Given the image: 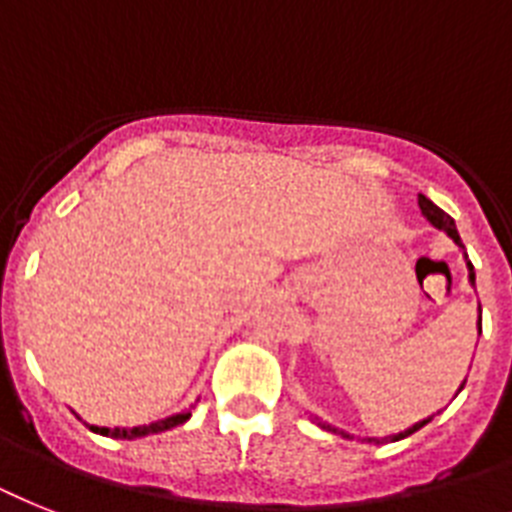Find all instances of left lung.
Masks as SVG:
<instances>
[{"mask_svg":"<svg viewBox=\"0 0 512 512\" xmlns=\"http://www.w3.org/2000/svg\"><path fill=\"white\" fill-rule=\"evenodd\" d=\"M418 205H421V213L426 215V220H429L431 226H434V228H439V231H444V234L450 236L452 242L458 244L460 249H465V247H463V242H460V234H458V228H455V220H452L450 215L444 213V210H439V207H436L434 202H431V199H426V197H423V194H418ZM465 260H468V255H465ZM468 281H471V286L476 284V273H473V265H471V260H468ZM479 313H481V307H479ZM479 334H481V315H479ZM463 386H465V381H463V384H460V389H458V392H463ZM431 418H434V415H431ZM431 418H423V421L413 423V426H410V429L400 431V434L384 436V439H368V442H389V439H392V442H400V439H405V436H410V434H415V431H418V429H423V426H426V423H429ZM318 426H323V429H328V431H336V434H342V436H350V434H347V431H339V429H334V426H328V423H318Z\"/></svg>","mask_w":512,"mask_h":512,"instance_id":"left-lung-1","label":"left lung"}]
</instances>
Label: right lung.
I'll return each mask as SVG.
<instances>
[{
    "instance_id": "add662e5",
    "label": "right lung",
    "mask_w": 512,
    "mask_h": 512,
    "mask_svg": "<svg viewBox=\"0 0 512 512\" xmlns=\"http://www.w3.org/2000/svg\"><path fill=\"white\" fill-rule=\"evenodd\" d=\"M191 410H181V413L170 415V418H162V421L155 423H144V426H134V429H107V426H89L94 434H102V436H112V439H139V436H149V434H160V431H168V429H176L181 423L189 421Z\"/></svg>"
}]
</instances>
